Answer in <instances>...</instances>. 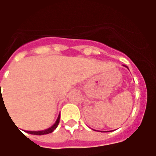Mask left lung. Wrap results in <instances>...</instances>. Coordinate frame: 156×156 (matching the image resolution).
<instances>
[{
	"instance_id": "1",
	"label": "left lung",
	"mask_w": 156,
	"mask_h": 156,
	"mask_svg": "<svg viewBox=\"0 0 156 156\" xmlns=\"http://www.w3.org/2000/svg\"><path fill=\"white\" fill-rule=\"evenodd\" d=\"M124 66H125V67H127V68H128V66H125V65H124ZM128 69H129V68H128Z\"/></svg>"
}]
</instances>
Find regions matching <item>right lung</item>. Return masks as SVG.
Wrapping results in <instances>:
<instances>
[{"mask_svg": "<svg viewBox=\"0 0 156 156\" xmlns=\"http://www.w3.org/2000/svg\"><path fill=\"white\" fill-rule=\"evenodd\" d=\"M59 120H60V114L58 115V118L56 120L55 123L52 125L51 128L48 129H45V130L43 131H27V133H30V134L32 135H45V134H49V133H51L55 129L58 127V123H59Z\"/></svg>", "mask_w": 156, "mask_h": 156, "instance_id": "right-lung-1", "label": "right lung"}]
</instances>
